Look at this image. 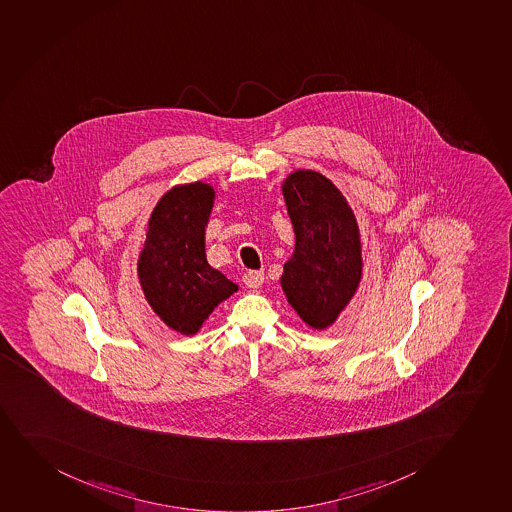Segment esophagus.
<instances>
[{"mask_svg":"<svg viewBox=\"0 0 512 512\" xmlns=\"http://www.w3.org/2000/svg\"><path fill=\"white\" fill-rule=\"evenodd\" d=\"M243 281L244 285L248 286V288H259V286L263 285L264 273L263 271H248L243 276Z\"/></svg>","mask_w":512,"mask_h":512,"instance_id":"obj_1","label":"esophagus"}]
</instances>
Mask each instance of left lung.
<instances>
[{"mask_svg":"<svg viewBox=\"0 0 512 512\" xmlns=\"http://www.w3.org/2000/svg\"><path fill=\"white\" fill-rule=\"evenodd\" d=\"M281 189L295 231V251L283 266L281 288L303 322L312 329H327L361 283L356 216L322 173L296 170Z\"/></svg>","mask_w":512,"mask_h":512,"instance_id":"8db88e82","label":"left lung"}]
</instances>
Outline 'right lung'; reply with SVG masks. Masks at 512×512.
Here are the masks:
<instances>
[{
    "label": "right lung",
    "mask_w": 512,
    "mask_h": 512,
    "mask_svg": "<svg viewBox=\"0 0 512 512\" xmlns=\"http://www.w3.org/2000/svg\"><path fill=\"white\" fill-rule=\"evenodd\" d=\"M216 192L209 183L177 185L151 212L138 259L146 302L172 330L199 332L237 285L212 268L205 256V227Z\"/></svg>",
    "instance_id": "add662e5"
}]
</instances>
